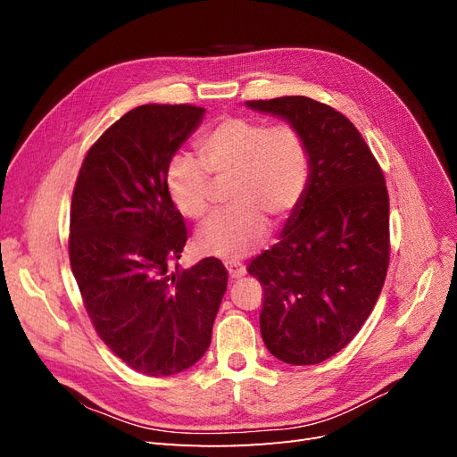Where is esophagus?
Masks as SVG:
<instances>
[{
  "mask_svg": "<svg viewBox=\"0 0 457 457\" xmlns=\"http://www.w3.org/2000/svg\"><path fill=\"white\" fill-rule=\"evenodd\" d=\"M227 270L232 280H238L245 274V267L240 265V262H227Z\"/></svg>",
  "mask_w": 457,
  "mask_h": 457,
  "instance_id": "esophagus-1",
  "label": "esophagus"
}]
</instances>
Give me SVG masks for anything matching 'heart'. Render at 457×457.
Wrapping results in <instances>:
<instances>
[{"label":"heart","mask_w":457,"mask_h":457,"mask_svg":"<svg viewBox=\"0 0 457 457\" xmlns=\"http://www.w3.org/2000/svg\"><path fill=\"white\" fill-rule=\"evenodd\" d=\"M198 152L200 160L175 156L170 162L165 187L179 212L200 219L212 210V179L232 181L228 200L234 207L207 219L196 244L207 255L238 261L265 242L267 217H289L305 196L311 175L307 139L292 123L269 128L259 120L228 116L202 137Z\"/></svg>","instance_id":"heart-1"}]
</instances>
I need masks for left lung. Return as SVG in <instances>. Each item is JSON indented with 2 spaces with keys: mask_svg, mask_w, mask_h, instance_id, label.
Wrapping results in <instances>:
<instances>
[{
  "mask_svg": "<svg viewBox=\"0 0 457 457\" xmlns=\"http://www.w3.org/2000/svg\"><path fill=\"white\" fill-rule=\"evenodd\" d=\"M305 135L307 192L282 238L250 262L262 286L261 336L278 361L324 362L376 307L389 269V195L362 135L336 108L309 96L245 101Z\"/></svg>",
  "mask_w": 457,
  "mask_h": 457,
  "instance_id": "1",
  "label": "left lung"
}]
</instances>
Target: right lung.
<instances>
[{
    "label": "right lung",
    "instance_id": "obj_1",
    "mask_svg": "<svg viewBox=\"0 0 457 457\" xmlns=\"http://www.w3.org/2000/svg\"><path fill=\"white\" fill-rule=\"evenodd\" d=\"M192 104H143L112 123L81 163L71 207V267L96 334L129 368L173 376L212 343L223 262L168 270L187 244L165 171L204 118Z\"/></svg>",
    "mask_w": 457,
    "mask_h": 457
}]
</instances>
